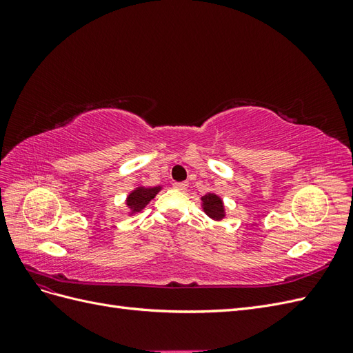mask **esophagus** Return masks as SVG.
Listing matches in <instances>:
<instances>
[{
  "label": "esophagus",
  "instance_id": "1",
  "mask_svg": "<svg viewBox=\"0 0 353 353\" xmlns=\"http://www.w3.org/2000/svg\"><path fill=\"white\" fill-rule=\"evenodd\" d=\"M187 187H188L187 183H174V188L178 191H184L187 190Z\"/></svg>",
  "mask_w": 353,
  "mask_h": 353
}]
</instances>
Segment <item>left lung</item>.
Segmentation results:
<instances>
[{"label":"left lung","mask_w":353,"mask_h":353,"mask_svg":"<svg viewBox=\"0 0 353 353\" xmlns=\"http://www.w3.org/2000/svg\"><path fill=\"white\" fill-rule=\"evenodd\" d=\"M201 208L213 221H222L225 218V206H223L222 199L215 193H208L201 197Z\"/></svg>","instance_id":"left-lung-1"}]
</instances>
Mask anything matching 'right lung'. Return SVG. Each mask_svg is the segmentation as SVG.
Returning a JSON list of instances; mask_svg holds the SVG:
<instances>
[{
  "label": "right lung",
  "instance_id": "right-lung-1",
  "mask_svg": "<svg viewBox=\"0 0 353 353\" xmlns=\"http://www.w3.org/2000/svg\"><path fill=\"white\" fill-rule=\"evenodd\" d=\"M162 187H137L126 197L128 215H135L150 203Z\"/></svg>",
  "mask_w": 353,
  "mask_h": 353
}]
</instances>
